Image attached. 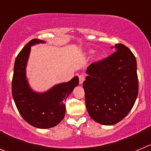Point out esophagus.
I'll use <instances>...</instances> for the list:
<instances>
[{
    "label": "esophagus",
    "instance_id": "1",
    "mask_svg": "<svg viewBox=\"0 0 151 151\" xmlns=\"http://www.w3.org/2000/svg\"><path fill=\"white\" fill-rule=\"evenodd\" d=\"M84 80H85L84 74H80V75H79V83H80V84H82Z\"/></svg>",
    "mask_w": 151,
    "mask_h": 151
}]
</instances>
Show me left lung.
<instances>
[{
  "label": "left lung",
  "instance_id": "1",
  "mask_svg": "<svg viewBox=\"0 0 151 151\" xmlns=\"http://www.w3.org/2000/svg\"><path fill=\"white\" fill-rule=\"evenodd\" d=\"M110 56L93 63L83 82L89 116L105 125L116 124L131 111L139 92L137 60L127 46L116 45Z\"/></svg>",
  "mask_w": 151,
  "mask_h": 151
}]
</instances>
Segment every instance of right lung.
<instances>
[{"instance_id": "add662e5", "label": "right lung", "mask_w": 151, "mask_h": 151, "mask_svg": "<svg viewBox=\"0 0 151 151\" xmlns=\"http://www.w3.org/2000/svg\"><path fill=\"white\" fill-rule=\"evenodd\" d=\"M44 43L32 39L23 48L15 59L12 81V93L20 114L26 122L35 128H49L58 125L65 116L64 102L78 86V77L68 83L58 84L49 91L37 93L32 91L26 78V65L31 46Z\"/></svg>"}]
</instances>
